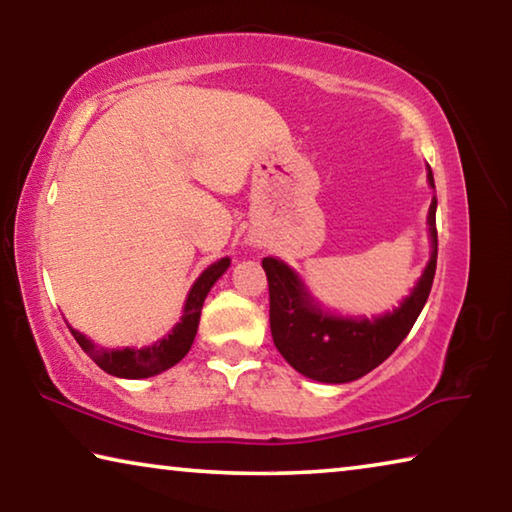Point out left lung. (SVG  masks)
<instances>
[{"instance_id":"left-lung-1","label":"left lung","mask_w":512,"mask_h":512,"mask_svg":"<svg viewBox=\"0 0 512 512\" xmlns=\"http://www.w3.org/2000/svg\"><path fill=\"white\" fill-rule=\"evenodd\" d=\"M427 178L433 187L431 169ZM429 230L433 250L420 282L393 314L375 320L323 314L316 305H311L298 275L287 264L264 257L262 266L268 280V302H271L268 318H271L273 343L282 357L305 377L327 384L359 379L391 357L418 320L436 275V198H431L429 207Z\"/></svg>"}]
</instances>
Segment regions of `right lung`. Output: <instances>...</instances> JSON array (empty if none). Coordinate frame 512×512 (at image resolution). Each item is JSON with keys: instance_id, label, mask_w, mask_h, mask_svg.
I'll return each mask as SVG.
<instances>
[{"instance_id": "add662e5", "label": "right lung", "mask_w": 512, "mask_h": 512, "mask_svg": "<svg viewBox=\"0 0 512 512\" xmlns=\"http://www.w3.org/2000/svg\"><path fill=\"white\" fill-rule=\"evenodd\" d=\"M228 266H230V259L225 257V259H219V262H214L210 268H205V271L198 275V280L194 282V287L187 296L180 323L171 329L169 336H164L162 341L151 345V348L106 350V348H99V345H94L90 339H85L81 332L72 329L74 339L81 345L83 352L88 354V357L97 363L101 370L110 372V375L126 377V379H142V377L158 375V372L176 366V363L189 352V348H192L205 296L210 293L212 284L219 280Z\"/></svg>"}]
</instances>
